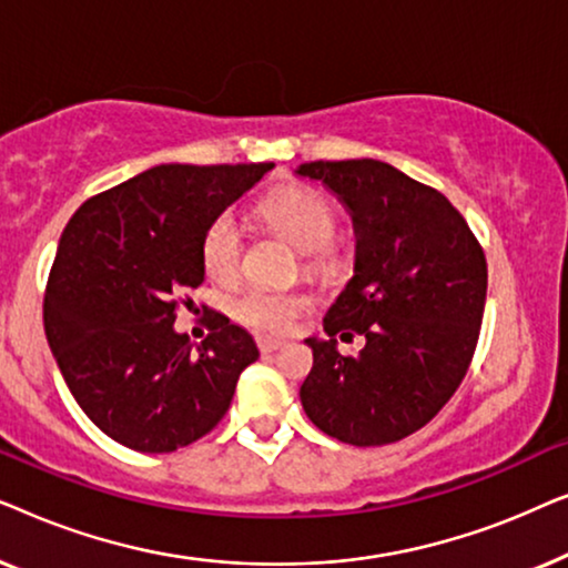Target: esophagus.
<instances>
[{"mask_svg": "<svg viewBox=\"0 0 568 568\" xmlns=\"http://www.w3.org/2000/svg\"><path fill=\"white\" fill-rule=\"evenodd\" d=\"M255 344H258L261 354H271V352H276V348H282L284 341L274 338V336H258V338H255Z\"/></svg>", "mask_w": 568, "mask_h": 568, "instance_id": "34e87169", "label": "esophagus"}]
</instances>
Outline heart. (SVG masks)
Returning a JSON list of instances; mask_svg holds the SVG:
<instances>
[{
	"instance_id": "obj_1",
	"label": "heart",
	"mask_w": 568,
	"mask_h": 568,
	"mask_svg": "<svg viewBox=\"0 0 568 568\" xmlns=\"http://www.w3.org/2000/svg\"><path fill=\"white\" fill-rule=\"evenodd\" d=\"M261 216L292 243L300 253H310V266H333L336 251L328 245L336 230V212L313 189H282L261 204ZM240 255H243V232L232 214H220L209 224L201 258L212 278L227 282L237 274ZM313 307V300L305 292H274V290H247L235 302V315L251 328L266 333H286Z\"/></svg>"
}]
</instances>
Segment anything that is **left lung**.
I'll return each mask as SVG.
<instances>
[{
	"label": "left lung",
	"instance_id": "1",
	"mask_svg": "<svg viewBox=\"0 0 568 568\" xmlns=\"http://www.w3.org/2000/svg\"><path fill=\"white\" fill-rule=\"evenodd\" d=\"M354 224V276L328 307V338H307L300 387L317 429L354 447L398 442L439 414L463 383L486 305V255L439 191L379 160L305 162ZM365 336L359 355L337 338Z\"/></svg>",
	"mask_w": 568,
	"mask_h": 568
}]
</instances>
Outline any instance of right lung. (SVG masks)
<instances>
[{"mask_svg": "<svg viewBox=\"0 0 568 568\" xmlns=\"http://www.w3.org/2000/svg\"><path fill=\"white\" fill-rule=\"evenodd\" d=\"M274 162L158 165L77 209L61 232L43 328L74 400L136 453H173L227 414L251 333L216 313L193 348L175 331L178 294L204 284V235Z\"/></svg>", "mask_w": 568, "mask_h": 568, "instance_id": "add662e5", "label": "right lung"}]
</instances>
